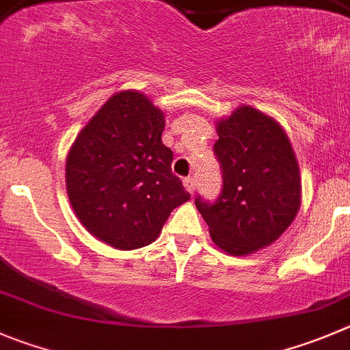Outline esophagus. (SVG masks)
<instances>
[{"mask_svg": "<svg viewBox=\"0 0 350 350\" xmlns=\"http://www.w3.org/2000/svg\"><path fill=\"white\" fill-rule=\"evenodd\" d=\"M184 187H185V191L191 192V194H194V191H196V180H194V178H192V177L184 178Z\"/></svg>", "mask_w": 350, "mask_h": 350, "instance_id": "esophagus-1", "label": "esophagus"}]
</instances>
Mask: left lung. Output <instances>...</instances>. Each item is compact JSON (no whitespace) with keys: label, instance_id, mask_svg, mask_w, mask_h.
Wrapping results in <instances>:
<instances>
[{"label":"left lung","instance_id":"left-lung-1","mask_svg":"<svg viewBox=\"0 0 350 350\" xmlns=\"http://www.w3.org/2000/svg\"><path fill=\"white\" fill-rule=\"evenodd\" d=\"M221 194L196 198L221 251L245 256L277 241L301 208V173L284 129L271 116L241 106L216 125Z\"/></svg>","mask_w":350,"mask_h":350}]
</instances>
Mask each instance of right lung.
<instances>
[{
  "mask_svg": "<svg viewBox=\"0 0 350 350\" xmlns=\"http://www.w3.org/2000/svg\"><path fill=\"white\" fill-rule=\"evenodd\" d=\"M165 115L148 96L122 91L108 99L66 156V192L85 230L131 251L158 239L170 213L191 199L172 173L161 142Z\"/></svg>",
  "mask_w": 350,
  "mask_h": 350,
  "instance_id": "add662e5",
  "label": "right lung"
}]
</instances>
